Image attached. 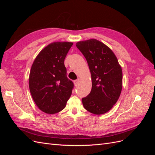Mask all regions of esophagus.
Listing matches in <instances>:
<instances>
[{
  "label": "esophagus",
  "mask_w": 155,
  "mask_h": 155,
  "mask_svg": "<svg viewBox=\"0 0 155 155\" xmlns=\"http://www.w3.org/2000/svg\"><path fill=\"white\" fill-rule=\"evenodd\" d=\"M79 81H80V79H76V80H74V85H78V84H79Z\"/></svg>",
  "instance_id": "1"
}]
</instances>
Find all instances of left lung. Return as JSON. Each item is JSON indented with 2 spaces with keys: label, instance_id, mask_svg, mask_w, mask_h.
<instances>
[{
  "label": "left lung",
  "instance_id": "left-lung-1",
  "mask_svg": "<svg viewBox=\"0 0 155 155\" xmlns=\"http://www.w3.org/2000/svg\"><path fill=\"white\" fill-rule=\"evenodd\" d=\"M77 48L85 56L91 73L92 89L82 98L84 108L94 114L110 110L122 89V70L114 54L96 39L79 41Z\"/></svg>",
  "mask_w": 155,
  "mask_h": 155
}]
</instances>
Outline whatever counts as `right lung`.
<instances>
[{"mask_svg":"<svg viewBox=\"0 0 155 155\" xmlns=\"http://www.w3.org/2000/svg\"><path fill=\"white\" fill-rule=\"evenodd\" d=\"M73 43L54 42L42 50L31 66L29 87L39 109L53 114L62 110L72 94L74 83L67 76L64 59Z\"/></svg>","mask_w":155,"mask_h":155,"instance_id":"right-lung-1","label":"right lung"}]
</instances>
